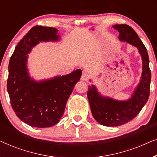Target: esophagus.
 <instances>
[{"mask_svg":"<svg viewBox=\"0 0 157 157\" xmlns=\"http://www.w3.org/2000/svg\"><path fill=\"white\" fill-rule=\"evenodd\" d=\"M89 78V74L86 71H83L82 74V76H81V79L82 81H87L88 79Z\"/></svg>","mask_w":157,"mask_h":157,"instance_id":"34e87169","label":"esophagus"}]
</instances>
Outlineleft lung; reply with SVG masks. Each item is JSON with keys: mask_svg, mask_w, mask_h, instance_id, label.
Here are the masks:
<instances>
[{"mask_svg": "<svg viewBox=\"0 0 157 157\" xmlns=\"http://www.w3.org/2000/svg\"><path fill=\"white\" fill-rule=\"evenodd\" d=\"M113 29L119 31V39L136 46L142 59V74L132 97L118 101L99 94L96 86H89L87 92L92 115L96 121L106 126H118L128 123L136 117L147 102L150 94L151 71L147 50L134 30L126 24H117Z\"/></svg>", "mask_w": 157, "mask_h": 157, "instance_id": "1", "label": "left lung"}]
</instances>
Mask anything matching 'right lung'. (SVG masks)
Returning a JSON list of instances; mask_svg holds the SVG:
<instances>
[{
    "label": "right lung",
    "mask_w": 157,
    "mask_h": 157,
    "mask_svg": "<svg viewBox=\"0 0 157 157\" xmlns=\"http://www.w3.org/2000/svg\"><path fill=\"white\" fill-rule=\"evenodd\" d=\"M58 30L36 25L15 48L8 65L7 90L17 117L33 127H50L61 119L68 98L80 80L81 69L65 76L36 81L28 72V53L40 42L57 41Z\"/></svg>",
    "instance_id": "right-lung-1"
}]
</instances>
